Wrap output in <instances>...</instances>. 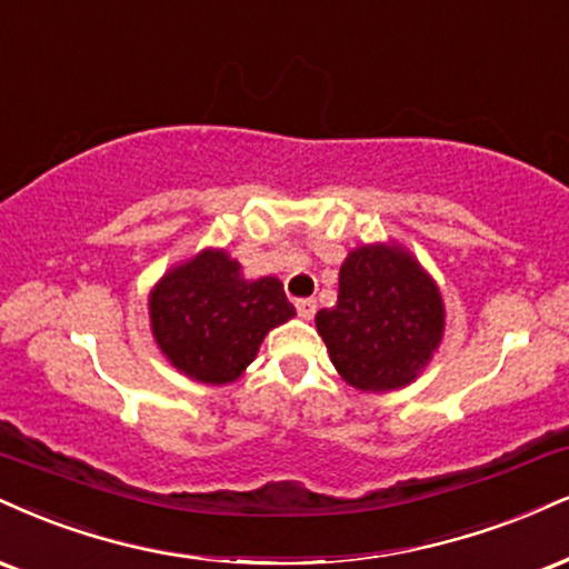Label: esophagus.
Returning a JSON list of instances; mask_svg holds the SVG:
<instances>
[{
  "instance_id": "1",
  "label": "esophagus",
  "mask_w": 569,
  "mask_h": 569,
  "mask_svg": "<svg viewBox=\"0 0 569 569\" xmlns=\"http://www.w3.org/2000/svg\"><path fill=\"white\" fill-rule=\"evenodd\" d=\"M315 310H318V302H315V299H297V312H299V318L310 320L312 315H315Z\"/></svg>"
}]
</instances>
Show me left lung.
Instances as JSON below:
<instances>
[{"instance_id": "1", "label": "left lung", "mask_w": 569, "mask_h": 569, "mask_svg": "<svg viewBox=\"0 0 569 569\" xmlns=\"http://www.w3.org/2000/svg\"><path fill=\"white\" fill-rule=\"evenodd\" d=\"M333 368L360 392L413 385L440 350V286L400 243H362L339 270V302L315 315Z\"/></svg>"}]
</instances>
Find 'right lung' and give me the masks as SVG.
Here are the masks:
<instances>
[{
  "label": "right lung",
  "instance_id": "right-lung-1",
  "mask_svg": "<svg viewBox=\"0 0 569 569\" xmlns=\"http://www.w3.org/2000/svg\"><path fill=\"white\" fill-rule=\"evenodd\" d=\"M150 331L163 358L201 385L241 379L272 328L297 310L283 283L249 280L224 249H201L169 267L148 297Z\"/></svg>",
  "mask_w": 569,
  "mask_h": 569
}]
</instances>
